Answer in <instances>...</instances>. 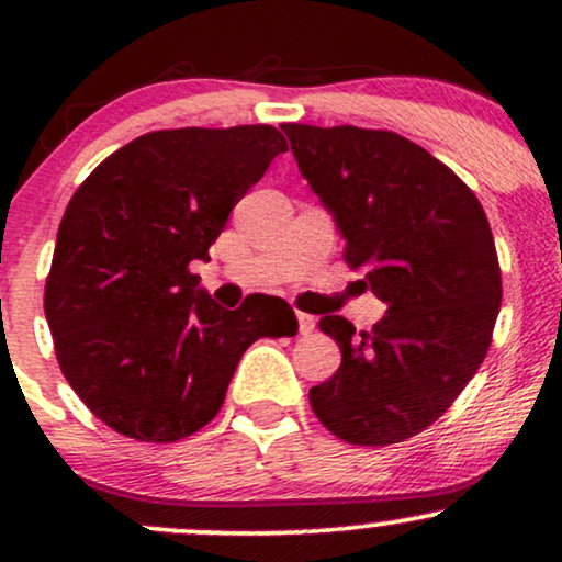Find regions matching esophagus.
I'll list each match as a JSON object with an SVG mask.
<instances>
[{
    "instance_id": "1",
    "label": "esophagus",
    "mask_w": 562,
    "mask_h": 562,
    "mask_svg": "<svg viewBox=\"0 0 562 562\" xmlns=\"http://www.w3.org/2000/svg\"><path fill=\"white\" fill-rule=\"evenodd\" d=\"M314 327H317V319H314L312 314L299 312V333H301V335H312Z\"/></svg>"
}]
</instances>
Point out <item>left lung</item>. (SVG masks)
<instances>
[{"label": "left lung", "mask_w": 562, "mask_h": 562, "mask_svg": "<svg viewBox=\"0 0 562 562\" xmlns=\"http://www.w3.org/2000/svg\"><path fill=\"white\" fill-rule=\"evenodd\" d=\"M282 132L344 235L346 263L389 306L359 335L344 317L319 319L340 346V367L308 402L348 443H398L449 409L492 346L502 303L492 227L473 190L402 134L308 124Z\"/></svg>", "instance_id": "left-lung-1"}]
</instances>
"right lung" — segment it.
I'll return each instance as SVG.
<instances>
[{
    "instance_id": "obj_1",
    "label": "right lung",
    "mask_w": 562,
    "mask_h": 562,
    "mask_svg": "<svg viewBox=\"0 0 562 562\" xmlns=\"http://www.w3.org/2000/svg\"><path fill=\"white\" fill-rule=\"evenodd\" d=\"M285 150L267 124L164 128L108 156L70 198L44 314L70 389L121 436H192L222 409L245 348L299 330L282 299L227 312L190 272Z\"/></svg>"
}]
</instances>
